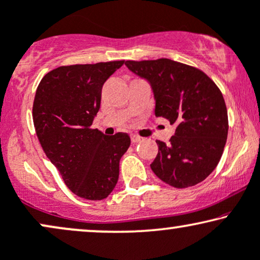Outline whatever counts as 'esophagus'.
<instances>
[{
    "label": "esophagus",
    "mask_w": 260,
    "mask_h": 260,
    "mask_svg": "<svg viewBox=\"0 0 260 260\" xmlns=\"http://www.w3.org/2000/svg\"><path fill=\"white\" fill-rule=\"evenodd\" d=\"M131 140H132V143H134V144H137V143H139V141L141 140V138L140 137H138V136H133L131 137Z\"/></svg>",
    "instance_id": "obj_1"
}]
</instances>
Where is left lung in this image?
I'll return each instance as SVG.
<instances>
[{"label": "left lung", "instance_id": "obj_1", "mask_svg": "<svg viewBox=\"0 0 260 260\" xmlns=\"http://www.w3.org/2000/svg\"><path fill=\"white\" fill-rule=\"evenodd\" d=\"M124 64L149 81L154 115L176 127L169 144L156 140L152 172L176 188L204 181L217 167L228 136V113L217 85L198 68L169 58Z\"/></svg>", "mask_w": 260, "mask_h": 260}]
</instances>
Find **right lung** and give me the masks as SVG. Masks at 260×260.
<instances>
[{"instance_id": "obj_1", "label": "right lung", "mask_w": 260, "mask_h": 260, "mask_svg": "<svg viewBox=\"0 0 260 260\" xmlns=\"http://www.w3.org/2000/svg\"><path fill=\"white\" fill-rule=\"evenodd\" d=\"M124 61L62 66L45 74L36 91L34 123L45 154L74 194L102 200L119 180L120 159L131 145L127 133L106 136L91 124L102 87Z\"/></svg>"}]
</instances>
